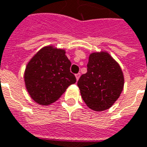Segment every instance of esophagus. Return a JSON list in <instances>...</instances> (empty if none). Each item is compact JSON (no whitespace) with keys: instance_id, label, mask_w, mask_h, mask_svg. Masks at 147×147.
I'll return each instance as SVG.
<instances>
[{"instance_id":"esophagus-1","label":"esophagus","mask_w":147,"mask_h":147,"mask_svg":"<svg viewBox=\"0 0 147 147\" xmlns=\"http://www.w3.org/2000/svg\"><path fill=\"white\" fill-rule=\"evenodd\" d=\"M76 79H77V80H78V78H79V77H80V73L76 74Z\"/></svg>"}]
</instances>
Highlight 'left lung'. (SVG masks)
Instances as JSON below:
<instances>
[{
  "instance_id": "8db88e82",
  "label": "left lung",
  "mask_w": 147,
  "mask_h": 147,
  "mask_svg": "<svg viewBox=\"0 0 147 147\" xmlns=\"http://www.w3.org/2000/svg\"><path fill=\"white\" fill-rule=\"evenodd\" d=\"M123 86L120 66L106 52L89 55L87 72L82 75L78 81L84 102L95 111L110 108L120 96Z\"/></svg>"
}]
</instances>
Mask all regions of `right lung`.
Returning <instances> with one entry per match:
<instances>
[{"label": "right lung", "mask_w": 147, "mask_h": 147, "mask_svg": "<svg viewBox=\"0 0 147 147\" xmlns=\"http://www.w3.org/2000/svg\"><path fill=\"white\" fill-rule=\"evenodd\" d=\"M71 61L62 49H41L29 61L24 72L28 93L36 102L50 105L59 99L76 78L70 71Z\"/></svg>", "instance_id": "obj_1"}]
</instances>
